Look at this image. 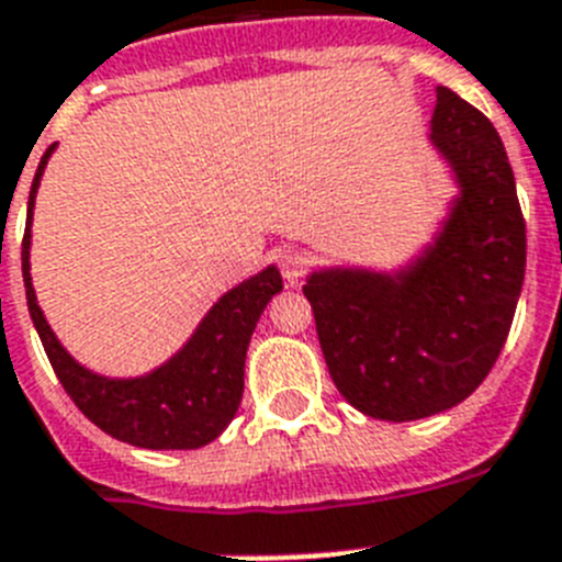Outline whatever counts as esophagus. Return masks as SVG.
I'll return each instance as SVG.
<instances>
[{"label":"esophagus","mask_w":562,"mask_h":562,"mask_svg":"<svg viewBox=\"0 0 562 562\" xmlns=\"http://www.w3.org/2000/svg\"><path fill=\"white\" fill-rule=\"evenodd\" d=\"M305 268H308V257L300 251V248H282L280 251V271L291 285L302 280L305 274Z\"/></svg>","instance_id":"obj_1"}]
</instances>
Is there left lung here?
Here are the masks:
<instances>
[{"instance_id":"left-lung-1","label":"left lung","mask_w":562,"mask_h":562,"mask_svg":"<svg viewBox=\"0 0 562 562\" xmlns=\"http://www.w3.org/2000/svg\"><path fill=\"white\" fill-rule=\"evenodd\" d=\"M429 140L461 189L432 243L398 271L322 268L302 285L336 390L382 422L436 416L472 396L524 288L526 223L492 121L436 87Z\"/></svg>"}]
</instances>
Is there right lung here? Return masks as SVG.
Wrapping results in <instances>:
<instances>
[{"mask_svg":"<svg viewBox=\"0 0 562 562\" xmlns=\"http://www.w3.org/2000/svg\"><path fill=\"white\" fill-rule=\"evenodd\" d=\"M45 153L36 169L27 200V226L22 240V277L27 311L56 370L58 382L76 407L101 427L106 436L144 450H198L221 436L243 398L246 350L257 319L268 300L282 291V277L274 266L248 277L214 302L192 339L178 353L135 379H110L78 364L56 339L38 308L31 280V221L36 206L38 180L45 175Z\"/></svg>","mask_w":562,"mask_h":562,"instance_id":"obj_1","label":"right lung"}]
</instances>
